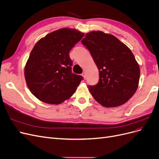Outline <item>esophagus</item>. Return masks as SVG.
<instances>
[{"mask_svg":"<svg viewBox=\"0 0 159 159\" xmlns=\"http://www.w3.org/2000/svg\"><path fill=\"white\" fill-rule=\"evenodd\" d=\"M82 76L84 77V78L85 80V78H86V74L85 73V72H84V73L82 74Z\"/></svg>","mask_w":159,"mask_h":159,"instance_id":"esophagus-1","label":"esophagus"}]
</instances>
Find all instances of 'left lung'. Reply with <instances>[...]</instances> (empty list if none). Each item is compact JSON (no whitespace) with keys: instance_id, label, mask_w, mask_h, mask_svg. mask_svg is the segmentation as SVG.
Segmentation results:
<instances>
[{"instance_id":"1","label":"left lung","mask_w":159,"mask_h":159,"mask_svg":"<svg viewBox=\"0 0 159 159\" xmlns=\"http://www.w3.org/2000/svg\"><path fill=\"white\" fill-rule=\"evenodd\" d=\"M81 43L97 66L98 84L89 85L93 98L105 107L125 103L136 92L140 68L129 48L111 34L102 31L87 33Z\"/></svg>"}]
</instances>
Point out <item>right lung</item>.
<instances>
[{"mask_svg": "<svg viewBox=\"0 0 159 159\" xmlns=\"http://www.w3.org/2000/svg\"><path fill=\"white\" fill-rule=\"evenodd\" d=\"M84 36L76 29L64 28L36 42L25 68L27 86L36 98L57 105L75 93L83 77L72 74L69 54Z\"/></svg>", "mask_w": 159, "mask_h": 159, "instance_id": "right-lung-1", "label": "right lung"}]
</instances>
